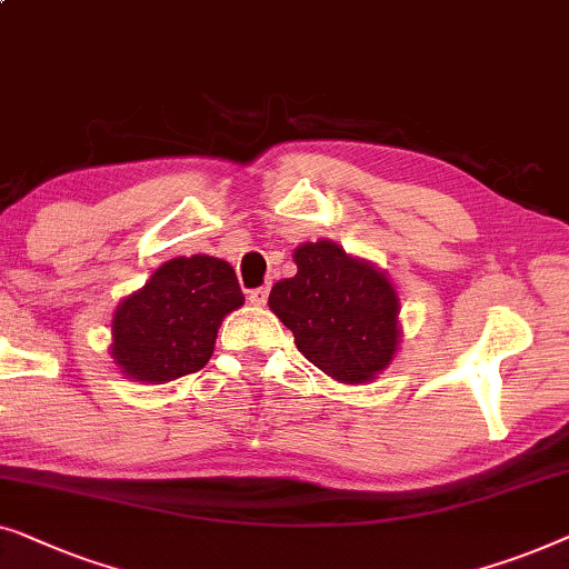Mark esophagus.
Instances as JSON below:
<instances>
[{
  "mask_svg": "<svg viewBox=\"0 0 569 569\" xmlns=\"http://www.w3.org/2000/svg\"><path fill=\"white\" fill-rule=\"evenodd\" d=\"M268 293H270V288L262 286V288H254V291H250L247 299H250V303H258V307H262V303L268 301Z\"/></svg>",
  "mask_w": 569,
  "mask_h": 569,
  "instance_id": "esophagus-1",
  "label": "esophagus"
}]
</instances>
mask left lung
I'll list each match as a JSON object with an SVG mask.
<instances>
[{
    "label": "left lung",
    "mask_w": 569,
    "mask_h": 569,
    "mask_svg": "<svg viewBox=\"0 0 569 569\" xmlns=\"http://www.w3.org/2000/svg\"><path fill=\"white\" fill-rule=\"evenodd\" d=\"M296 276L276 283L268 307L293 332L296 348L340 383H368L399 350V296L376 262L332 239L293 250Z\"/></svg>",
    "instance_id": "1"
}]
</instances>
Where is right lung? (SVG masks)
Returning a JSON list of instances; mask_svg holds the SVG:
<instances>
[{
	"label": "right lung",
	"instance_id": "right-lung-1",
	"mask_svg": "<svg viewBox=\"0 0 569 569\" xmlns=\"http://www.w3.org/2000/svg\"><path fill=\"white\" fill-rule=\"evenodd\" d=\"M244 296L227 260L172 258L139 291L123 296L110 322V356L126 379L167 383L193 373L213 356L223 317Z\"/></svg>",
	"mask_w": 569,
	"mask_h": 569
}]
</instances>
